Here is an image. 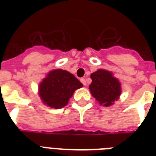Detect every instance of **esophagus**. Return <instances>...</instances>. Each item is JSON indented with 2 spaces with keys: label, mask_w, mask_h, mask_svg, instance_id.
<instances>
[{
  "label": "esophagus",
  "mask_w": 156,
  "mask_h": 156,
  "mask_svg": "<svg viewBox=\"0 0 156 156\" xmlns=\"http://www.w3.org/2000/svg\"><path fill=\"white\" fill-rule=\"evenodd\" d=\"M80 81H81V83H83V85H84V86L87 85V82H86V79H85V78H81Z\"/></svg>",
  "instance_id": "esophagus-1"
}]
</instances>
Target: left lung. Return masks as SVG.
Instances as JSON below:
<instances>
[{
    "label": "left lung",
    "instance_id": "left-lung-1",
    "mask_svg": "<svg viewBox=\"0 0 156 156\" xmlns=\"http://www.w3.org/2000/svg\"><path fill=\"white\" fill-rule=\"evenodd\" d=\"M91 83L89 89L91 95L100 104L105 107L111 106L121 95V83L112 73L100 69L90 74Z\"/></svg>",
    "mask_w": 156,
    "mask_h": 156
}]
</instances>
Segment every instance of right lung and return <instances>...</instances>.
Segmentation results:
<instances>
[{
    "label": "right lung",
    "mask_w": 156,
    "mask_h": 156,
    "mask_svg": "<svg viewBox=\"0 0 156 156\" xmlns=\"http://www.w3.org/2000/svg\"><path fill=\"white\" fill-rule=\"evenodd\" d=\"M83 84L73 74L61 69L48 73L39 86V95L43 103L52 108H62L68 104L74 90Z\"/></svg>",
    "instance_id": "right-lung-1"
}]
</instances>
